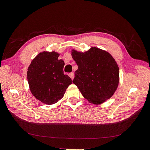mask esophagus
<instances>
[{"mask_svg":"<svg viewBox=\"0 0 150 150\" xmlns=\"http://www.w3.org/2000/svg\"><path fill=\"white\" fill-rule=\"evenodd\" d=\"M69 76L70 78H71V79H74V72H71V73H69Z\"/></svg>","mask_w":150,"mask_h":150,"instance_id":"obj_1","label":"esophagus"}]
</instances>
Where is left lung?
<instances>
[{
	"label": "left lung",
	"mask_w": 150,
	"mask_h": 150,
	"mask_svg": "<svg viewBox=\"0 0 150 150\" xmlns=\"http://www.w3.org/2000/svg\"><path fill=\"white\" fill-rule=\"evenodd\" d=\"M71 55L78 66L73 83L84 98L94 104L110 99L117 89L120 71L111 54L97 47L81 52L72 50Z\"/></svg>",
	"instance_id": "1"
}]
</instances>
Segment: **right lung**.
Returning <instances> with one entry per match:
<instances>
[{
  "label": "right lung",
  "mask_w": 150,
  "mask_h": 150,
  "mask_svg": "<svg viewBox=\"0 0 150 150\" xmlns=\"http://www.w3.org/2000/svg\"><path fill=\"white\" fill-rule=\"evenodd\" d=\"M59 54L54 51L40 52L32 61L28 69L30 92L35 98L46 104L60 100L72 79L64 74V62L59 60Z\"/></svg>",
  "instance_id": "obj_1"
}]
</instances>
